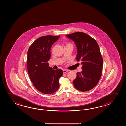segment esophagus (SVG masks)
I'll use <instances>...</instances> for the list:
<instances>
[{
	"mask_svg": "<svg viewBox=\"0 0 126 126\" xmlns=\"http://www.w3.org/2000/svg\"><path fill=\"white\" fill-rule=\"evenodd\" d=\"M69 71L68 70H67L64 69L63 70V73H67V72H68Z\"/></svg>",
	"mask_w": 126,
	"mask_h": 126,
	"instance_id": "esophagus-1",
	"label": "esophagus"
}]
</instances>
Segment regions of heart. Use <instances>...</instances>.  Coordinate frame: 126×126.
<instances>
[{
  "label": "heart",
  "instance_id": "b5f03b06",
  "mask_svg": "<svg viewBox=\"0 0 126 126\" xmlns=\"http://www.w3.org/2000/svg\"><path fill=\"white\" fill-rule=\"evenodd\" d=\"M69 45H72V44L70 43H67L66 44V46H69Z\"/></svg>",
  "mask_w": 126,
  "mask_h": 126
}]
</instances>
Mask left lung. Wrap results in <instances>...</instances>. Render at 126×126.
Segmentation results:
<instances>
[{
	"instance_id": "1",
	"label": "left lung",
	"mask_w": 126,
	"mask_h": 126,
	"mask_svg": "<svg viewBox=\"0 0 126 126\" xmlns=\"http://www.w3.org/2000/svg\"><path fill=\"white\" fill-rule=\"evenodd\" d=\"M74 41L77 47L76 60L82 64L81 72L77 73L73 81L76 88L80 91H88L98 84L102 75L103 59L99 46L95 40L83 32L67 35Z\"/></svg>"
}]
</instances>
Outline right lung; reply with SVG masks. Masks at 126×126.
Instances as JSON below:
<instances>
[{"mask_svg": "<svg viewBox=\"0 0 126 126\" xmlns=\"http://www.w3.org/2000/svg\"><path fill=\"white\" fill-rule=\"evenodd\" d=\"M59 37L41 36L32 43L27 51V68L30 78L35 88L44 94H52L59 88V80L63 71L50 67L48 61L51 46Z\"/></svg>", "mask_w": 126, "mask_h": 126, "instance_id": "right-lung-1", "label": "right lung"}]
</instances>
